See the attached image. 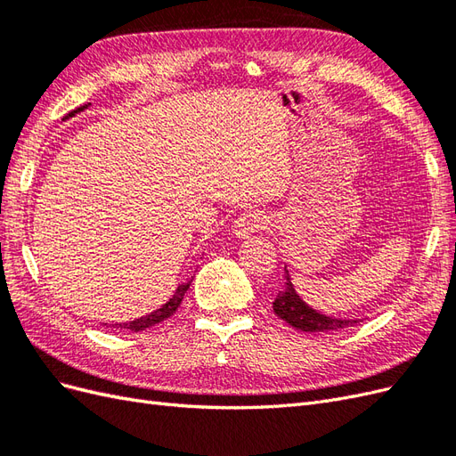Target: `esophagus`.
Here are the masks:
<instances>
[{
    "label": "esophagus",
    "instance_id": "obj_1",
    "mask_svg": "<svg viewBox=\"0 0 456 456\" xmlns=\"http://www.w3.org/2000/svg\"><path fill=\"white\" fill-rule=\"evenodd\" d=\"M266 226V215L260 211H245L233 224V233L238 238H249L253 233L265 230Z\"/></svg>",
    "mask_w": 456,
    "mask_h": 456
}]
</instances>
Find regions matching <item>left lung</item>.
I'll return each mask as SVG.
<instances>
[{"label": "left lung", "instance_id": "8db88e82", "mask_svg": "<svg viewBox=\"0 0 456 456\" xmlns=\"http://www.w3.org/2000/svg\"><path fill=\"white\" fill-rule=\"evenodd\" d=\"M273 312L291 327L298 330H310V333H317V330H322V333L323 330H338L357 323L355 320H337V317H329L312 310L306 302H302L300 297L295 293L291 281H289V275L285 293H281L273 300Z\"/></svg>", "mask_w": 456, "mask_h": 456}]
</instances>
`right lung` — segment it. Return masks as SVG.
<instances>
[{
  "label": "right lung",
  "instance_id": "right-lung-1",
  "mask_svg": "<svg viewBox=\"0 0 456 456\" xmlns=\"http://www.w3.org/2000/svg\"><path fill=\"white\" fill-rule=\"evenodd\" d=\"M87 106H89V104H84V106L76 108L74 112L66 114V118H70V116H74V114H77V112H81V110H86ZM188 287H190V283L178 287V289H176V293L173 295V298L167 302V305H165V306H163V308H159V310H156V312H151L150 315L141 317V320L129 322V323H116V325H112V327L127 329V330H134V333H139V330H144V329H148V327H151V325L161 323L163 320H167V317H171V315L176 312V308H178V306H181V302H183V298H184V293L188 291Z\"/></svg>",
  "mask_w": 456,
  "mask_h": 456
}]
</instances>
